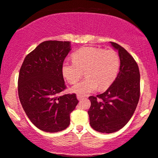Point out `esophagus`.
<instances>
[{
    "instance_id": "obj_1",
    "label": "esophagus",
    "mask_w": 158,
    "mask_h": 158,
    "mask_svg": "<svg viewBox=\"0 0 158 158\" xmlns=\"http://www.w3.org/2000/svg\"><path fill=\"white\" fill-rule=\"evenodd\" d=\"M83 98H84V96H82V95L77 94V98L78 99V100H81V99H83Z\"/></svg>"
}]
</instances>
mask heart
Listing matches in <instances>:
<instances>
[{"instance_id":"b5f03b06","label":"heart","mask_w":158,"mask_h":158,"mask_svg":"<svg viewBox=\"0 0 158 158\" xmlns=\"http://www.w3.org/2000/svg\"><path fill=\"white\" fill-rule=\"evenodd\" d=\"M73 62H64L62 73L68 83L75 84L83 77L85 79L72 88L73 92L85 96L96 90L106 89L115 81L120 70L119 55L114 49L85 47L73 55Z\"/></svg>"}]
</instances>
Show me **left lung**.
Wrapping results in <instances>:
<instances>
[{
    "label": "left lung",
    "instance_id": "obj_1",
    "mask_svg": "<svg viewBox=\"0 0 158 158\" xmlns=\"http://www.w3.org/2000/svg\"><path fill=\"white\" fill-rule=\"evenodd\" d=\"M110 43L119 55V73L106 91L89 97L91 105L88 111L90 126L101 133H113L123 128L132 116L140 96L137 63L122 46Z\"/></svg>",
    "mask_w": 158,
    "mask_h": 158
}]
</instances>
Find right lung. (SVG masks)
<instances>
[{
  "instance_id": "add662e5",
  "label": "right lung",
  "mask_w": 158,
  "mask_h": 158,
  "mask_svg": "<svg viewBox=\"0 0 158 158\" xmlns=\"http://www.w3.org/2000/svg\"><path fill=\"white\" fill-rule=\"evenodd\" d=\"M70 50V42L45 41L28 54L19 71L21 106L30 121L46 132L65 129L78 103L75 94L58 96L66 89L62 67Z\"/></svg>"
}]
</instances>
